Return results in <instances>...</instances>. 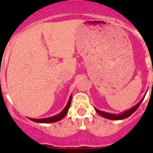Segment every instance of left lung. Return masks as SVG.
Listing matches in <instances>:
<instances>
[{
    "label": "left lung",
    "mask_w": 153,
    "mask_h": 153,
    "mask_svg": "<svg viewBox=\"0 0 153 153\" xmlns=\"http://www.w3.org/2000/svg\"><path fill=\"white\" fill-rule=\"evenodd\" d=\"M143 98L142 100H141V101H140L139 103H138L137 105H135L134 107H132V109H129V110L127 111H125L124 112H123L122 114H120V115H115V114H110V113H107V112H103V111H100L98 110V109H95V111H96L97 112H98V114H99L100 115H101V116L104 117V118H107V119H110V120H121V119H124V118H128L129 116H130L131 115H132V113H133L134 112H135V110H136L137 109H138V107H139V106L141 105V104L142 103Z\"/></svg>",
    "instance_id": "1"
}]
</instances>
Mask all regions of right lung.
Masks as SVG:
<instances>
[{"label": "right lung", "mask_w": 153, "mask_h": 153, "mask_svg": "<svg viewBox=\"0 0 153 153\" xmlns=\"http://www.w3.org/2000/svg\"><path fill=\"white\" fill-rule=\"evenodd\" d=\"M71 101H72V95H71L70 98H69V101H68L67 106H66V107L64 108V110H63L61 113L58 114V115H55V116L50 117V118H42V119H35V118H29L31 120V121H35V122H37V123H53V122H56V121H60V120L62 119V118L67 114L68 110H69V106H70V104H71Z\"/></svg>", "instance_id": "add662e5"}]
</instances>
